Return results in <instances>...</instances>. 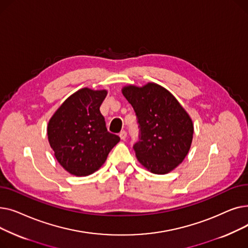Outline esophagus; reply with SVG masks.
Wrapping results in <instances>:
<instances>
[{
  "label": "esophagus",
  "mask_w": 248,
  "mask_h": 248,
  "mask_svg": "<svg viewBox=\"0 0 248 248\" xmlns=\"http://www.w3.org/2000/svg\"><path fill=\"white\" fill-rule=\"evenodd\" d=\"M126 136H127V134H126L125 131H123V132H121V134H120V138H121L123 140H124L126 139Z\"/></svg>",
  "instance_id": "34e87169"
}]
</instances>
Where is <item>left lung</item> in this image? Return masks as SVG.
I'll return each instance as SVG.
<instances>
[{
	"label": "left lung",
	"mask_w": 248,
	"mask_h": 248,
	"mask_svg": "<svg viewBox=\"0 0 248 248\" xmlns=\"http://www.w3.org/2000/svg\"><path fill=\"white\" fill-rule=\"evenodd\" d=\"M122 93L139 120L140 140L134 146L139 163L157 175L172 172L191 148L194 124L190 115L170 91L155 82L125 85Z\"/></svg>",
	"instance_id": "8db88e82"
}]
</instances>
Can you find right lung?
<instances>
[{
  "instance_id": "add662e5",
  "label": "right lung",
  "mask_w": 248,
  "mask_h": 248,
  "mask_svg": "<svg viewBox=\"0 0 248 248\" xmlns=\"http://www.w3.org/2000/svg\"><path fill=\"white\" fill-rule=\"evenodd\" d=\"M107 89L81 88L71 94L51 116L47 136L57 162L77 177L94 173L121 140L108 132L99 108Z\"/></svg>"
}]
</instances>
